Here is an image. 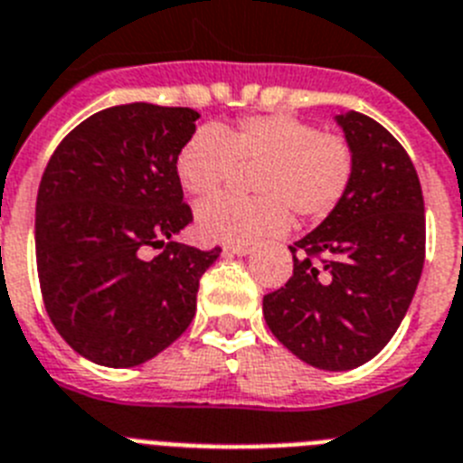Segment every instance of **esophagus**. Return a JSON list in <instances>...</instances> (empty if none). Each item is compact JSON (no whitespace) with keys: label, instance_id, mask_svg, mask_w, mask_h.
<instances>
[{"label":"esophagus","instance_id":"obj_1","mask_svg":"<svg viewBox=\"0 0 463 463\" xmlns=\"http://www.w3.org/2000/svg\"><path fill=\"white\" fill-rule=\"evenodd\" d=\"M254 251V244H228L223 254L228 256H250Z\"/></svg>","mask_w":463,"mask_h":463}]
</instances>
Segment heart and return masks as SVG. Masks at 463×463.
Masks as SVG:
<instances>
[{
    "mask_svg": "<svg viewBox=\"0 0 463 463\" xmlns=\"http://www.w3.org/2000/svg\"><path fill=\"white\" fill-rule=\"evenodd\" d=\"M254 166V197L221 195L202 202L195 225L202 240L256 242L289 231L291 212L325 219L351 188L355 157L344 136L320 134L316 124L291 115H259L232 127H202L178 150V181L190 195L223 188L235 169Z\"/></svg>",
    "mask_w": 463,
    "mask_h": 463,
    "instance_id": "obj_1",
    "label": "heart"
}]
</instances>
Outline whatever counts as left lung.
Segmentation results:
<instances>
[{
	"mask_svg": "<svg viewBox=\"0 0 463 463\" xmlns=\"http://www.w3.org/2000/svg\"><path fill=\"white\" fill-rule=\"evenodd\" d=\"M334 122L355 157L351 188L289 247L294 275L263 297V317L298 360L345 372L398 332L421 278L426 216L417 169L393 134L355 110Z\"/></svg>",
	"mask_w": 463,
	"mask_h": 463,
	"instance_id": "obj_1",
	"label": "left lung"
}]
</instances>
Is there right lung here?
<instances>
[{
    "instance_id": "right-lung-1",
    "label": "right lung",
    "mask_w": 463,
    "mask_h": 463,
    "mask_svg": "<svg viewBox=\"0 0 463 463\" xmlns=\"http://www.w3.org/2000/svg\"><path fill=\"white\" fill-rule=\"evenodd\" d=\"M200 112L127 103L65 136L42 176L34 247L53 327L103 367H136L195 317L200 278L221 250L174 242L193 221L176 174ZM146 246L165 247L146 260Z\"/></svg>"
}]
</instances>
